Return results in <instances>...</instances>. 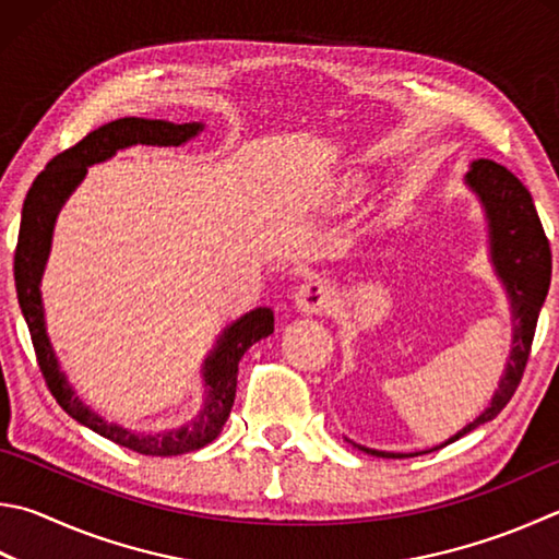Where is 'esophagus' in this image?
I'll use <instances>...</instances> for the list:
<instances>
[{
	"instance_id": "obj_1",
	"label": "esophagus",
	"mask_w": 559,
	"mask_h": 559,
	"mask_svg": "<svg viewBox=\"0 0 559 559\" xmlns=\"http://www.w3.org/2000/svg\"><path fill=\"white\" fill-rule=\"evenodd\" d=\"M296 306L308 314L328 312L332 306V290L328 283H322V281L302 283L296 293Z\"/></svg>"
}]
</instances>
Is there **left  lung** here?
Segmentation results:
<instances>
[{
    "instance_id": "left-lung-1",
    "label": "left lung",
    "mask_w": 559,
    "mask_h": 559,
    "mask_svg": "<svg viewBox=\"0 0 559 559\" xmlns=\"http://www.w3.org/2000/svg\"><path fill=\"white\" fill-rule=\"evenodd\" d=\"M466 186L479 195L486 210V217H489L491 261L496 266V273H499V278L503 281L506 290H509L513 308V347L509 367H506L499 391L493 393L489 408L444 444L460 440L466 432L479 428V425L493 420L496 415L506 408V403L513 399V393L523 379L527 357H531L537 314H540L552 276L550 241L545 237V229L540 225V217H537L533 198L531 192L525 190L523 182L515 178L509 168L496 164V160L479 158L474 160L469 174H466ZM444 444H440V448H444ZM359 450L377 456H389V460H403V456L418 454L379 452L369 448Z\"/></svg>"
}]
</instances>
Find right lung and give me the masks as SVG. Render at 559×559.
Returning a JSON list of instances; mask_svg holds the SVG:
<instances>
[{
    "label": "right lung",
    "mask_w": 559,
    "mask_h": 559,
    "mask_svg": "<svg viewBox=\"0 0 559 559\" xmlns=\"http://www.w3.org/2000/svg\"><path fill=\"white\" fill-rule=\"evenodd\" d=\"M202 124L190 121V124H174L164 119H139L124 117L115 119L109 124L78 141L75 146L66 148L63 154L50 158V164L36 176L34 186L28 188L24 210H22V227H19V241L14 251V281H16V298L22 306L24 320L32 332L34 352L38 369L44 373L48 391L53 393L60 408L70 418L83 423L85 428L95 430L103 438L121 444V448L134 450L148 456H176L192 450L205 448L225 428L231 405H235L237 393V373L239 359L245 352L259 340L269 337L273 332V310L257 308L229 324L225 334L217 340L215 352L210 354L202 377L207 385L205 408L200 411L195 420L182 425L178 430L158 432V435H136L131 430L119 428L115 423H107L93 413L87 405L78 399L75 391L70 389L63 373L58 369L56 354L50 349L48 334L44 328V308H40V273L48 259L50 235H53L56 215L66 198L75 190L80 180L85 178L87 166L99 164L109 156H115L119 148L146 144V146H180L182 141L195 136Z\"/></svg>",
    "instance_id": "obj_1"
}]
</instances>
